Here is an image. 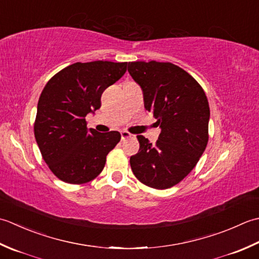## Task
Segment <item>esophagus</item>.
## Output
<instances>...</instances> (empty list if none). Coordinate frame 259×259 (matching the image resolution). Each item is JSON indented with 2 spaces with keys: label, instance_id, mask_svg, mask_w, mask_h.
Instances as JSON below:
<instances>
[{
  "label": "esophagus",
  "instance_id": "esophagus-1",
  "mask_svg": "<svg viewBox=\"0 0 259 259\" xmlns=\"http://www.w3.org/2000/svg\"><path fill=\"white\" fill-rule=\"evenodd\" d=\"M132 135L128 133V132H122V133H120V137H122V140L124 141V140H126V139H128V137H131Z\"/></svg>",
  "mask_w": 259,
  "mask_h": 259
}]
</instances>
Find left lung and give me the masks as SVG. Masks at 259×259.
<instances>
[{"mask_svg":"<svg viewBox=\"0 0 259 259\" xmlns=\"http://www.w3.org/2000/svg\"><path fill=\"white\" fill-rule=\"evenodd\" d=\"M128 72L161 128L155 145L137 135L140 150L130 159L132 171L147 187L171 188L193 170L207 146V96L196 79L171 62H128Z\"/></svg>","mask_w":259,"mask_h":259,"instance_id":"8db88e82","label":"left lung"}]
</instances>
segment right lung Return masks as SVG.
Returning a JSON list of instances; mask_svg holds the SVG:
<instances>
[{"label": "right lung", "instance_id": "add662e5", "mask_svg": "<svg viewBox=\"0 0 259 259\" xmlns=\"http://www.w3.org/2000/svg\"><path fill=\"white\" fill-rule=\"evenodd\" d=\"M127 62H76L47 82L34 123L42 157L63 182L81 184L103 171L106 156L120 140L117 131L98 133L85 117L100 107L105 89L126 72Z\"/></svg>", "mask_w": 259, "mask_h": 259}]
</instances>
